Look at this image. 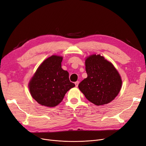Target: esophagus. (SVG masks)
<instances>
[{"label": "esophagus", "mask_w": 146, "mask_h": 146, "mask_svg": "<svg viewBox=\"0 0 146 146\" xmlns=\"http://www.w3.org/2000/svg\"><path fill=\"white\" fill-rule=\"evenodd\" d=\"M78 84H79V81H76V82H75V87H78Z\"/></svg>", "instance_id": "esophagus-1"}]
</instances>
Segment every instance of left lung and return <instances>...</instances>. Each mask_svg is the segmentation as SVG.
Segmentation results:
<instances>
[{"mask_svg": "<svg viewBox=\"0 0 146 146\" xmlns=\"http://www.w3.org/2000/svg\"><path fill=\"white\" fill-rule=\"evenodd\" d=\"M87 77L78 84L87 100L96 106L111 102L121 89L120 75L113 64L100 54H93L85 61Z\"/></svg>", "mask_w": 146, "mask_h": 146, "instance_id": "1", "label": "left lung"}]
</instances>
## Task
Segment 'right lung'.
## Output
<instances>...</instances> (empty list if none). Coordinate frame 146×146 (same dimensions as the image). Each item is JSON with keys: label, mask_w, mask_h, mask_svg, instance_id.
I'll return each instance as SVG.
<instances>
[{"label": "right lung", "mask_w": 146, "mask_h": 146, "mask_svg": "<svg viewBox=\"0 0 146 146\" xmlns=\"http://www.w3.org/2000/svg\"><path fill=\"white\" fill-rule=\"evenodd\" d=\"M62 56L53 55L37 69L29 83L32 98L42 106L54 107L63 100L66 93L75 86L69 73L62 68Z\"/></svg>", "instance_id": "add662e5"}]
</instances>
